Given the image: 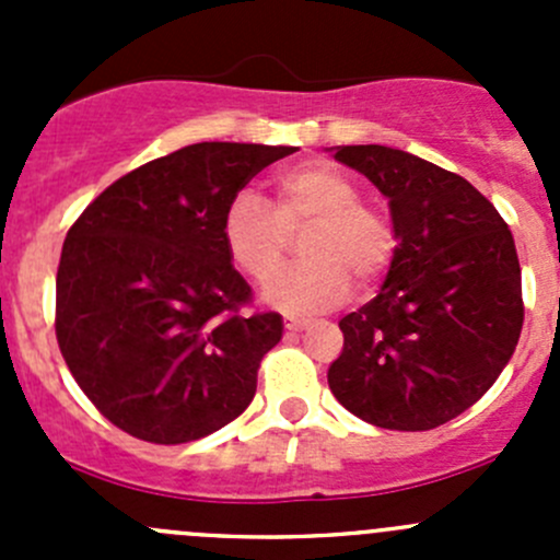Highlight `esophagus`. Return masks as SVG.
I'll use <instances>...</instances> for the list:
<instances>
[{"label":"esophagus","instance_id":"obj_1","mask_svg":"<svg viewBox=\"0 0 560 560\" xmlns=\"http://www.w3.org/2000/svg\"><path fill=\"white\" fill-rule=\"evenodd\" d=\"M284 327H287V330L298 332V330H303V327H308V319H298V316H284Z\"/></svg>","mask_w":560,"mask_h":560}]
</instances>
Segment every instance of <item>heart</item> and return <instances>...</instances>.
<instances>
[{"label":"heart","mask_w":560,"mask_h":560,"mask_svg":"<svg viewBox=\"0 0 560 560\" xmlns=\"http://www.w3.org/2000/svg\"><path fill=\"white\" fill-rule=\"evenodd\" d=\"M303 235L306 262L265 287V301L284 312H322L343 303L352 279L371 287L395 254V230L382 208L360 200L358 180L327 162L287 167L273 180V211L257 195L241 191L222 219L230 259L248 279L279 273L292 235Z\"/></svg>","instance_id":"obj_1"}]
</instances>
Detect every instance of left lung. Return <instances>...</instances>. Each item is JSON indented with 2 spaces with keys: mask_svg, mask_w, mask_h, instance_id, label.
<instances>
[{
  "mask_svg": "<svg viewBox=\"0 0 560 560\" xmlns=\"http://www.w3.org/2000/svg\"><path fill=\"white\" fill-rule=\"evenodd\" d=\"M336 160L389 200L395 246L380 295L338 327L327 385L387 431H431L477 404L523 330L515 238L463 175L387 145H338Z\"/></svg>",
  "mask_w": 560,
  "mask_h": 560,
  "instance_id": "left-lung-1",
  "label": "left lung"
}]
</instances>
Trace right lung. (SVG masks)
Listing matches in <instances>:
<instances>
[{"label": "right lung", "instance_id": "add662e5", "mask_svg": "<svg viewBox=\"0 0 560 560\" xmlns=\"http://www.w3.org/2000/svg\"><path fill=\"white\" fill-rule=\"evenodd\" d=\"M292 145L195 143L121 175L61 246L56 341L116 428L186 444L244 415L281 314H241L252 287L222 241L230 200Z\"/></svg>", "mask_w": 560, "mask_h": 560}]
</instances>
